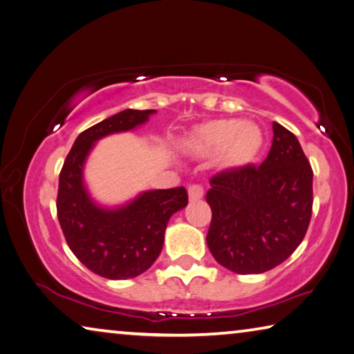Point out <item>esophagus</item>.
Listing matches in <instances>:
<instances>
[{"label":"esophagus","instance_id":"34e87169","mask_svg":"<svg viewBox=\"0 0 354 354\" xmlns=\"http://www.w3.org/2000/svg\"><path fill=\"white\" fill-rule=\"evenodd\" d=\"M188 194H189V201L191 202L201 201L202 197H203V188L201 187V185H189Z\"/></svg>","mask_w":354,"mask_h":354}]
</instances>
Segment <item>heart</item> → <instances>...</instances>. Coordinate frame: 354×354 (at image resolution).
Returning a JSON list of instances; mask_svg holds the SVG:
<instances>
[{
    "label": "heart",
    "mask_w": 354,
    "mask_h": 354,
    "mask_svg": "<svg viewBox=\"0 0 354 354\" xmlns=\"http://www.w3.org/2000/svg\"><path fill=\"white\" fill-rule=\"evenodd\" d=\"M191 145L202 153L222 151L227 165L239 166L249 161L263 145V133L252 122L218 120L202 124L191 136Z\"/></svg>",
    "instance_id": "heart-1"
}]
</instances>
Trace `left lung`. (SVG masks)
<instances>
[{
	"label": "left lung",
	"instance_id": "8db88e82",
	"mask_svg": "<svg viewBox=\"0 0 354 354\" xmlns=\"http://www.w3.org/2000/svg\"><path fill=\"white\" fill-rule=\"evenodd\" d=\"M274 140L259 166L212 177L207 202L213 218L207 244L234 274H263L292 255L313 214V169L297 136L274 122Z\"/></svg>",
	"mask_w": 354,
	"mask_h": 354
}]
</instances>
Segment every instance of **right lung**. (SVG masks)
I'll use <instances>...</instances> for the list:
<instances>
[{
    "label": "right lung",
    "mask_w": 354,
    "mask_h": 354,
    "mask_svg": "<svg viewBox=\"0 0 354 354\" xmlns=\"http://www.w3.org/2000/svg\"><path fill=\"white\" fill-rule=\"evenodd\" d=\"M153 113L127 109L86 129L60 171L57 218L66 243L85 268L109 280L135 278L151 268L171 216L188 205L183 187L145 191L120 207L99 205L86 189L84 167L96 141L140 127Z\"/></svg>",
    "instance_id": "right-lung-1"
}]
</instances>
